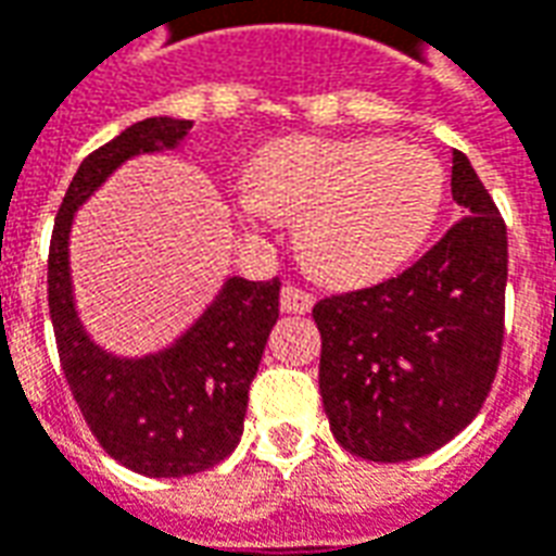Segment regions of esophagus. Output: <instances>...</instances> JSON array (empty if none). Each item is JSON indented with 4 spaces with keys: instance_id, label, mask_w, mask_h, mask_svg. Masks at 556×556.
<instances>
[{
    "instance_id": "34e87169",
    "label": "esophagus",
    "mask_w": 556,
    "mask_h": 556,
    "mask_svg": "<svg viewBox=\"0 0 556 556\" xmlns=\"http://www.w3.org/2000/svg\"><path fill=\"white\" fill-rule=\"evenodd\" d=\"M316 304V298L304 289H294V286H282L279 292V309L282 313H309Z\"/></svg>"
}]
</instances>
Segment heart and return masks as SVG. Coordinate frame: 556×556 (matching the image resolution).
Masks as SVG:
<instances>
[{
    "instance_id": "1",
    "label": "heart",
    "mask_w": 556,
    "mask_h": 556,
    "mask_svg": "<svg viewBox=\"0 0 556 556\" xmlns=\"http://www.w3.org/2000/svg\"><path fill=\"white\" fill-rule=\"evenodd\" d=\"M444 198L429 151L387 139H282L258 154L243 210L301 218V255L331 286L395 274L420 249Z\"/></svg>"
}]
</instances>
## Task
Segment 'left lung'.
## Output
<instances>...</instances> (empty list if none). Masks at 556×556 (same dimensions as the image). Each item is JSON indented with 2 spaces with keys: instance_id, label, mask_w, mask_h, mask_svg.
<instances>
[{
  "instance_id": "left-lung-1",
  "label": "left lung",
  "mask_w": 556,
  "mask_h": 556,
  "mask_svg": "<svg viewBox=\"0 0 556 556\" xmlns=\"http://www.w3.org/2000/svg\"><path fill=\"white\" fill-rule=\"evenodd\" d=\"M451 191L466 215L420 262L313 307L331 432L371 463L444 447L478 417L500 368L505 222L463 151H453Z\"/></svg>"
}]
</instances>
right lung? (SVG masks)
<instances>
[{
  "mask_svg": "<svg viewBox=\"0 0 556 556\" xmlns=\"http://www.w3.org/2000/svg\"><path fill=\"white\" fill-rule=\"evenodd\" d=\"M191 121L146 118L72 176L48 252V307L75 402L103 451L149 478H185L218 466L243 435L249 383L279 319V279L230 277L179 341L142 358L105 353L81 326L70 277L72 215L136 154L176 149Z\"/></svg>",
  "mask_w": 556,
  "mask_h": 556,
  "instance_id": "1",
  "label": "right lung"
}]
</instances>
